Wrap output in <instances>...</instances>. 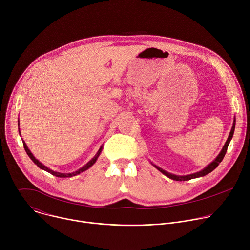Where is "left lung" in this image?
Masks as SVG:
<instances>
[{
    "label": "left lung",
    "instance_id": "8db88e82",
    "mask_svg": "<svg viewBox=\"0 0 250 250\" xmlns=\"http://www.w3.org/2000/svg\"><path fill=\"white\" fill-rule=\"evenodd\" d=\"M234 128H235V120H234L233 126H232V128H231V131H230V134H229V136H228V139H227V141H226L225 145L223 146V148H222L221 152L219 153V155L216 157V159H215L213 162H211L207 167H205L203 170H201V171L197 172V173L190 174V175H185V176H177V175H173V174H170V173H168V172L164 171L163 169H161V168H159V167H157V166H155V167H156L160 172H162V173H163L164 175H166V176H167V177H169L170 179H173V180H176V181H186V180H190V179H193V178H197V177L204 176V175H206V174L210 173L211 171H213V170H214V169L219 165V163L222 161V159L224 158V156H225V153H226L227 148H228V144H229L230 140L232 139L233 133H234Z\"/></svg>",
    "mask_w": 250,
    "mask_h": 250
}]
</instances>
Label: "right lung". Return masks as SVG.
Masks as SVG:
<instances>
[{
  "mask_svg": "<svg viewBox=\"0 0 250 250\" xmlns=\"http://www.w3.org/2000/svg\"><path fill=\"white\" fill-rule=\"evenodd\" d=\"M23 145H24V148H25V150H26V152H27V154H28V156L31 158V160L38 166L39 168H41V169H43V170H45V171H47V172H49V173H51L52 175H54V176H56V177H61V178H65V177H72V176H75V175H77V174H80L81 172H83V171H85V170H87V169H89L95 162H96V160H97V158H98V156H99V154H100V152H101V150H102V147L99 149V151H98V153L97 154H96L95 156H94V158H92L85 166H83L82 168H80L79 170H77V171H75V172H73V173H60V172H56V171H53V170H51V169H49V168H47L45 165H43L41 162H39V160H37L34 156H33V154L31 153V151L28 149V147H27V145H26V143L23 141Z\"/></svg>",
  "mask_w": 250,
  "mask_h": 250,
  "instance_id": "add662e5",
  "label": "right lung"
}]
</instances>
